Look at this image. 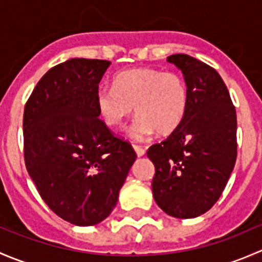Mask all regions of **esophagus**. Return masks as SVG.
I'll list each match as a JSON object with an SVG mask.
<instances>
[{"mask_svg":"<svg viewBox=\"0 0 262 262\" xmlns=\"http://www.w3.org/2000/svg\"><path fill=\"white\" fill-rule=\"evenodd\" d=\"M133 148H134V150H136V153H137V156H138V157H142V156H144V153H146L144 148L138 146V144H133Z\"/></svg>","mask_w":262,"mask_h":262,"instance_id":"obj_1","label":"esophagus"}]
</instances>
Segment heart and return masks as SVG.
<instances>
[{"label": "heart", "instance_id": "heart-1", "mask_svg": "<svg viewBox=\"0 0 262 262\" xmlns=\"http://www.w3.org/2000/svg\"><path fill=\"white\" fill-rule=\"evenodd\" d=\"M96 106L105 124L121 128L133 114L129 136L144 141L153 133L168 134L178 129L189 107L186 82L179 73L155 68H133L118 73L114 87L96 91Z\"/></svg>", "mask_w": 262, "mask_h": 262}]
</instances>
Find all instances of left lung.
<instances>
[{
	"label": "left lung",
	"instance_id": "1",
	"mask_svg": "<svg viewBox=\"0 0 262 262\" xmlns=\"http://www.w3.org/2000/svg\"><path fill=\"white\" fill-rule=\"evenodd\" d=\"M167 60L184 75L189 107L178 129L148 148L156 168L152 192L168 215L195 218L215 204L233 171L236 109L219 73L207 63L187 54Z\"/></svg>",
	"mask_w": 262,
	"mask_h": 262
}]
</instances>
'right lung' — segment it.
<instances>
[{
  "mask_svg": "<svg viewBox=\"0 0 262 262\" xmlns=\"http://www.w3.org/2000/svg\"><path fill=\"white\" fill-rule=\"evenodd\" d=\"M109 60L73 58L50 68L24 110V157L41 199L76 226L110 215L137 155L99 118Z\"/></svg>",
  "mask_w": 262,
  "mask_h": 262,
  "instance_id": "obj_1",
  "label": "right lung"
}]
</instances>
